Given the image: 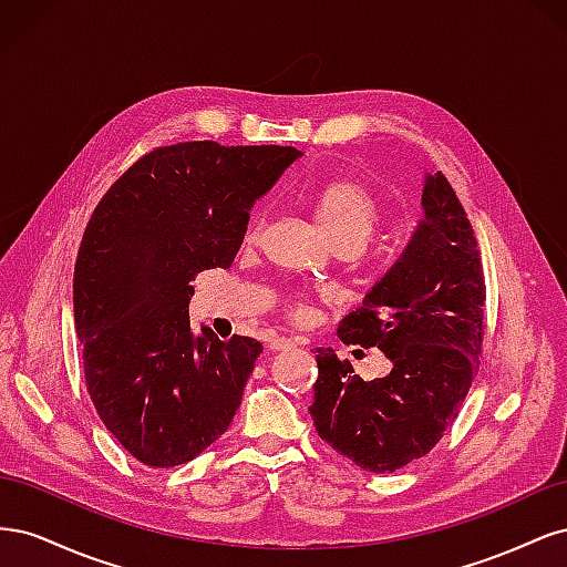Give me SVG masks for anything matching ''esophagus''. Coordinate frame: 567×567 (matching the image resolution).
Instances as JSON below:
<instances>
[{
  "label": "esophagus",
  "mask_w": 567,
  "mask_h": 567,
  "mask_svg": "<svg viewBox=\"0 0 567 567\" xmlns=\"http://www.w3.org/2000/svg\"><path fill=\"white\" fill-rule=\"evenodd\" d=\"M296 342L298 340H293V338H271L269 342H267V348L269 350H274V352H281V350H290V348H296Z\"/></svg>",
  "instance_id": "esophagus-1"
}]
</instances>
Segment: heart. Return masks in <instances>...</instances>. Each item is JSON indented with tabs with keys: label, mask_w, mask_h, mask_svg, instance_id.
Segmentation results:
<instances>
[{
	"label": "heart",
	"mask_w": 567,
	"mask_h": 567,
	"mask_svg": "<svg viewBox=\"0 0 567 567\" xmlns=\"http://www.w3.org/2000/svg\"><path fill=\"white\" fill-rule=\"evenodd\" d=\"M315 213L333 244L342 241V238L364 244L367 236L373 231L375 221H379V205H375V198L362 184L350 179H336L323 184L315 194ZM262 227L265 215L252 213L244 231V246H255L260 241ZM284 307L288 317L296 321H305L312 315V300L307 293H300V290L298 293H288L284 298Z\"/></svg>",
	"instance_id": "obj_1"
}]
</instances>
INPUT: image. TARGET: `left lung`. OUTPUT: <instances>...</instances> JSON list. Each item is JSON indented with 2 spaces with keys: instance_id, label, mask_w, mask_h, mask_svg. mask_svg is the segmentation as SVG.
<instances>
[{
  "instance_id": "obj_1",
  "label": "left lung",
  "mask_w": 567,
  "mask_h": 567,
  "mask_svg": "<svg viewBox=\"0 0 567 567\" xmlns=\"http://www.w3.org/2000/svg\"><path fill=\"white\" fill-rule=\"evenodd\" d=\"M421 203L400 260L338 326L348 346L383 350L392 371L362 381L348 359L317 350V433L371 473L404 468L435 447L483 354L487 290L466 210L442 173L425 175Z\"/></svg>"
}]
</instances>
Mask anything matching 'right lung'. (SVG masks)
Wrapping results in <instances>:
<instances>
[{"label": "right lung", "instance_id": "1", "mask_svg": "<svg viewBox=\"0 0 567 567\" xmlns=\"http://www.w3.org/2000/svg\"><path fill=\"white\" fill-rule=\"evenodd\" d=\"M302 153L293 146H158L94 208L73 307L96 414L136 461L169 468L227 431L262 346L188 321L192 281L231 267L248 210Z\"/></svg>", "mask_w": 567, "mask_h": 567}]
</instances>
